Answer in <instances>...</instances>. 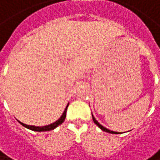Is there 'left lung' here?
I'll list each match as a JSON object with an SVG mask.
<instances>
[{"mask_svg":"<svg viewBox=\"0 0 160 160\" xmlns=\"http://www.w3.org/2000/svg\"><path fill=\"white\" fill-rule=\"evenodd\" d=\"M92 118H93V121H94V122H95V123L97 124V126H98V127H99V128H101V129H102L103 131H106V132H108V133H111V134H118L117 132L111 131V130H109V129H108V128H104V127H103L102 125H100V124H99V123L97 122V120H96V118H94V116H93V115H92Z\"/></svg>","mask_w":160,"mask_h":160,"instance_id":"left-lung-1","label":"left lung"}]
</instances>
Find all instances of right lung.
<instances>
[{
    "mask_svg": "<svg viewBox=\"0 0 160 160\" xmlns=\"http://www.w3.org/2000/svg\"><path fill=\"white\" fill-rule=\"evenodd\" d=\"M68 105H69V104H68ZM68 105H67V107H66L65 110L63 111L62 117H61L59 119L57 120V121H55L54 123L51 124V125L44 126V127H33V126L25 125V124H23V123H22V122H20V123H21L23 127H25L26 128H29V129H31V130H32V131L42 132V131H49V130H52V129H54L56 127H58L59 125H61L63 121H64V119H65V117H66V109H67V108H68Z\"/></svg>",
    "mask_w": 160,
    "mask_h": 160,
    "instance_id": "1",
    "label": "right lung"
}]
</instances>
